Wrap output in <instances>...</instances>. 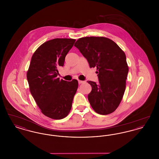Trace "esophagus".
<instances>
[{"instance_id":"obj_1","label":"esophagus","mask_w":159,"mask_h":159,"mask_svg":"<svg viewBox=\"0 0 159 159\" xmlns=\"http://www.w3.org/2000/svg\"><path fill=\"white\" fill-rule=\"evenodd\" d=\"M78 82H79V84H82V83H84V81H82V80H78Z\"/></svg>"}]
</instances>
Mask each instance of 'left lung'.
<instances>
[{"mask_svg": "<svg viewBox=\"0 0 159 159\" xmlns=\"http://www.w3.org/2000/svg\"><path fill=\"white\" fill-rule=\"evenodd\" d=\"M75 46L87 59L90 68H97L99 83L89 81L88 96L94 111L101 115L112 113L119 107L126 89L129 71L126 55L112 40L104 37L79 39Z\"/></svg>", "mask_w": 159, "mask_h": 159, "instance_id": "8db88e82", "label": "left lung"}]
</instances>
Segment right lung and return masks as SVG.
Here are the masks:
<instances>
[{
  "instance_id": "1",
  "label": "right lung",
  "mask_w": 159,
  "mask_h": 159,
  "mask_svg": "<svg viewBox=\"0 0 159 159\" xmlns=\"http://www.w3.org/2000/svg\"><path fill=\"white\" fill-rule=\"evenodd\" d=\"M76 39L56 38L43 43L33 54L27 79L31 93L41 112L55 120L67 116L78 88L76 79L67 82L57 77L58 68Z\"/></svg>"
}]
</instances>
